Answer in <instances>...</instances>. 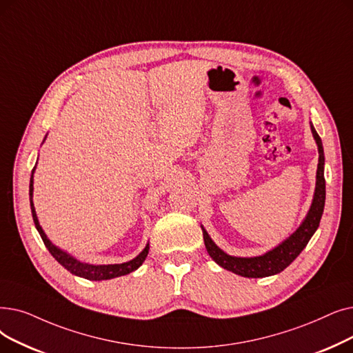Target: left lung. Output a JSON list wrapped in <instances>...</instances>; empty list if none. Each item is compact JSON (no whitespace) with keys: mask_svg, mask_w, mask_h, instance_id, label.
<instances>
[{"mask_svg":"<svg viewBox=\"0 0 353 353\" xmlns=\"http://www.w3.org/2000/svg\"><path fill=\"white\" fill-rule=\"evenodd\" d=\"M310 130L319 150V164H317V172H316V188H314L313 201L307 214H305V218L303 219V222L300 223V226L296 229V231L288 238H285L281 243H279L277 247H274L272 250L258 256H234V255L226 254L212 241L203 225H201L208 254L212 256L213 261L218 265H221L222 268L232 271L234 274L241 275V277H248V279H263V277H270V275H275L281 272L283 270H285L291 263L294 261V259L300 255V252L305 248V245L309 243L310 238L317 231L321 214H323L325 199H326L325 151H323V144H321L320 137L316 132L312 122H310Z\"/></svg>","mask_w":353,"mask_h":353,"instance_id":"8db88e82","label":"left lung"}]
</instances>
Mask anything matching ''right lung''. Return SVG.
<instances>
[{
	"instance_id": "obj_1",
	"label": "right lung",
	"mask_w": 353,
	"mask_h": 353,
	"mask_svg": "<svg viewBox=\"0 0 353 353\" xmlns=\"http://www.w3.org/2000/svg\"><path fill=\"white\" fill-rule=\"evenodd\" d=\"M46 140V137H44ZM43 140V143H44ZM37 164V163H36ZM34 172H36V165L32 170V177H30V190H28V194H30V206H32V214H33V221H34V225H36V229L39 231L46 248L49 250V252L53 255V258L56 259V261L63 265L68 271H70L73 275H78V277H82V279H86V280H90V281H102V280H111V279H115V277H121V275H127L132 271H135L137 268H140L143 265V263L145 261V258L148 255V250H150V243L145 245V248L137 255L135 258H132L131 261H127V263H122V264H102V265H95V264H88V263H82L79 261L78 258H74L73 255H70L69 252L63 251L62 248L56 247V245L48 238V235L44 234L43 228L40 226V222H39V218H37V213H36V209H34V203H33V177H34Z\"/></svg>"
}]
</instances>
